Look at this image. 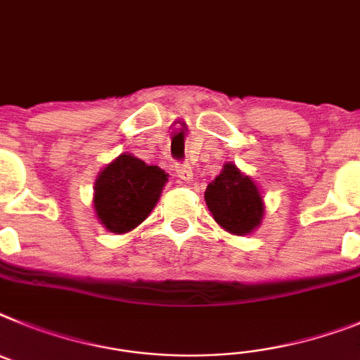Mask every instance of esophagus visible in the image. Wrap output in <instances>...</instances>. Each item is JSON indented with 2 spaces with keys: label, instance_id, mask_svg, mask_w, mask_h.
<instances>
[{
  "label": "esophagus",
  "instance_id": "esophagus-1",
  "mask_svg": "<svg viewBox=\"0 0 360 360\" xmlns=\"http://www.w3.org/2000/svg\"><path fill=\"white\" fill-rule=\"evenodd\" d=\"M176 176L184 182H189L193 178V169L189 164H176Z\"/></svg>",
  "mask_w": 360,
  "mask_h": 360
}]
</instances>
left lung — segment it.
Wrapping results in <instances>:
<instances>
[{
  "mask_svg": "<svg viewBox=\"0 0 360 360\" xmlns=\"http://www.w3.org/2000/svg\"><path fill=\"white\" fill-rule=\"evenodd\" d=\"M205 204L220 226L235 235H248L260 226L264 202L250 176L226 164L205 189Z\"/></svg>",
  "mask_w": 360,
  "mask_h": 360,
  "instance_id": "obj_1",
  "label": "left lung"
}]
</instances>
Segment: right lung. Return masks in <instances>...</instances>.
Masks as SVG:
<instances>
[{
    "mask_svg": "<svg viewBox=\"0 0 360 360\" xmlns=\"http://www.w3.org/2000/svg\"><path fill=\"white\" fill-rule=\"evenodd\" d=\"M167 174L131 155H120L100 173L94 186V210L112 233H127L142 224L160 198Z\"/></svg>",
    "mask_w": 360,
    "mask_h": 360,
    "instance_id": "1",
    "label": "right lung"
}]
</instances>
